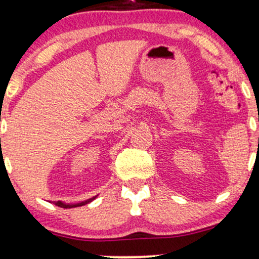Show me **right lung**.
Listing matches in <instances>:
<instances>
[{
	"mask_svg": "<svg viewBox=\"0 0 259 259\" xmlns=\"http://www.w3.org/2000/svg\"><path fill=\"white\" fill-rule=\"evenodd\" d=\"M96 197H97V196H96ZM96 197H94V198H90V199L84 200V202H80V203H74V204H71V203H65V202H61V200H59V202H54V204H55V205H57V206H60V207H63V209H71V207H76V206L85 205V204H88V203L92 202V200H94Z\"/></svg>",
	"mask_w": 259,
	"mask_h": 259,
	"instance_id": "right-lung-1",
	"label": "right lung"
}]
</instances>
